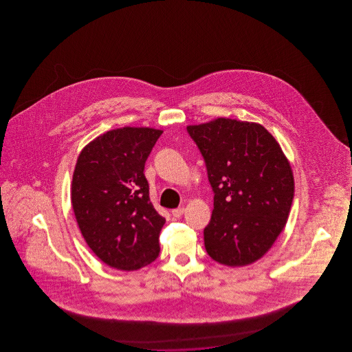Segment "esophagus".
Here are the masks:
<instances>
[{"mask_svg": "<svg viewBox=\"0 0 352 352\" xmlns=\"http://www.w3.org/2000/svg\"><path fill=\"white\" fill-rule=\"evenodd\" d=\"M184 211H185L184 208H177V209H173L171 212H173V217H179L184 214Z\"/></svg>", "mask_w": 352, "mask_h": 352, "instance_id": "obj_1", "label": "esophagus"}]
</instances>
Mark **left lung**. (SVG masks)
<instances>
[{"instance_id": "1", "label": "left lung", "mask_w": 352, "mask_h": 352, "mask_svg": "<svg viewBox=\"0 0 352 352\" xmlns=\"http://www.w3.org/2000/svg\"><path fill=\"white\" fill-rule=\"evenodd\" d=\"M214 192V210L204 229L208 254L229 267L254 263L283 230L292 206L294 181L274 137L256 123L217 118L188 126Z\"/></svg>"}]
</instances>
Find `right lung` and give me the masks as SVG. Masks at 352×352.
I'll return each mask as SVG.
<instances>
[{"label":"right lung","mask_w":352,"mask_h":352,"mask_svg":"<svg viewBox=\"0 0 352 352\" xmlns=\"http://www.w3.org/2000/svg\"><path fill=\"white\" fill-rule=\"evenodd\" d=\"M162 131L124 127L85 146L75 166L72 204L88 247L107 265L137 270L160 253L165 217L150 200L144 165Z\"/></svg>","instance_id":"right-lung-1"}]
</instances>
